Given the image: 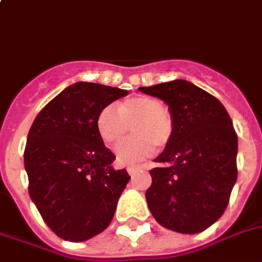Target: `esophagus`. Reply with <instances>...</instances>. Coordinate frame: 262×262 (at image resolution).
Wrapping results in <instances>:
<instances>
[{"label": "esophagus", "mask_w": 262, "mask_h": 262, "mask_svg": "<svg viewBox=\"0 0 262 262\" xmlns=\"http://www.w3.org/2000/svg\"><path fill=\"white\" fill-rule=\"evenodd\" d=\"M139 170H140V168H137V166H129L127 168V173L130 176H135Z\"/></svg>", "instance_id": "esophagus-1"}]
</instances>
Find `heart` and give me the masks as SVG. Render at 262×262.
I'll return each mask as SVG.
<instances>
[{"label": "heart", "mask_w": 262, "mask_h": 262, "mask_svg": "<svg viewBox=\"0 0 262 262\" xmlns=\"http://www.w3.org/2000/svg\"><path fill=\"white\" fill-rule=\"evenodd\" d=\"M130 126L133 137L115 148L116 160L123 165L150 157L156 146H166L173 135L172 118L154 97H133L118 106L106 105L97 116V132L106 146L121 141Z\"/></svg>", "instance_id": "obj_1"}]
</instances>
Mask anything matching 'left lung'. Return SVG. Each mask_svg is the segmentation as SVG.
<instances>
[{
	"label": "left lung",
	"instance_id": "obj_1",
	"mask_svg": "<svg viewBox=\"0 0 262 262\" xmlns=\"http://www.w3.org/2000/svg\"><path fill=\"white\" fill-rule=\"evenodd\" d=\"M139 90L165 102L173 121V135L150 170L148 208L166 229L203 232L222 216L237 179L232 119L220 100L187 80Z\"/></svg>",
	"mask_w": 262,
	"mask_h": 262
}]
</instances>
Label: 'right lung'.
Segmentation results:
<instances>
[{
    "label": "right lung",
    "mask_w": 262,
    "mask_h": 262,
    "mask_svg": "<svg viewBox=\"0 0 262 262\" xmlns=\"http://www.w3.org/2000/svg\"><path fill=\"white\" fill-rule=\"evenodd\" d=\"M127 94L98 83H73L42 108L29 130V194L61 239L84 242L111 224L130 176L114 169L115 156L98 136L97 116Z\"/></svg>",
    "instance_id": "right-lung-1"
}]
</instances>
